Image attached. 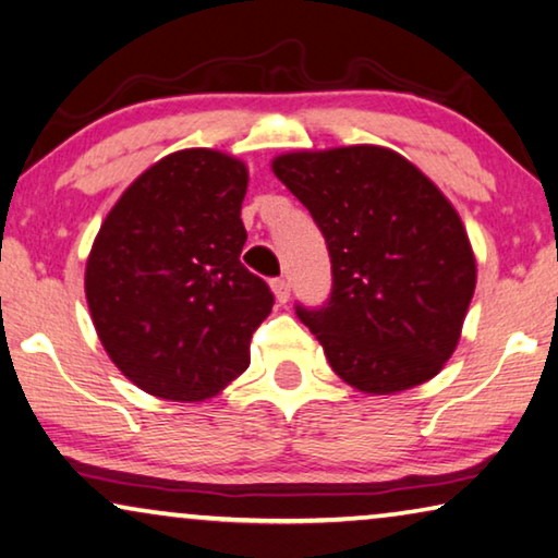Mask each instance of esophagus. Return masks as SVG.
Instances as JSON below:
<instances>
[{"instance_id": "34e87169", "label": "esophagus", "mask_w": 558, "mask_h": 558, "mask_svg": "<svg viewBox=\"0 0 558 558\" xmlns=\"http://www.w3.org/2000/svg\"><path fill=\"white\" fill-rule=\"evenodd\" d=\"M270 288H272V293H276V301H278V303H288V298H290V282H288L286 278L270 280Z\"/></svg>"}]
</instances>
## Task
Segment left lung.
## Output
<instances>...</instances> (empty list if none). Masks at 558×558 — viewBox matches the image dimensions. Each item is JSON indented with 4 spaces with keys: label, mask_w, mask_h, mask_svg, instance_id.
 Listing matches in <instances>:
<instances>
[{
    "label": "left lung",
    "mask_w": 558,
    "mask_h": 558,
    "mask_svg": "<svg viewBox=\"0 0 558 558\" xmlns=\"http://www.w3.org/2000/svg\"><path fill=\"white\" fill-rule=\"evenodd\" d=\"M272 172L326 238L328 303L295 313L330 368L373 396L434 378L459 345L476 290V257L446 195L378 145L278 155Z\"/></svg>",
    "instance_id": "8db88e82"
}]
</instances>
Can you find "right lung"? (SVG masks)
<instances>
[{
  "label": "right lung",
  "instance_id": "1",
  "mask_svg": "<svg viewBox=\"0 0 558 558\" xmlns=\"http://www.w3.org/2000/svg\"><path fill=\"white\" fill-rule=\"evenodd\" d=\"M245 190V162L180 149L140 174L97 232L89 315L112 363L149 396L205 401L251 365L272 293L240 263Z\"/></svg>",
  "mask_w": 558,
  "mask_h": 558
}]
</instances>
